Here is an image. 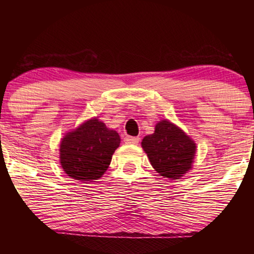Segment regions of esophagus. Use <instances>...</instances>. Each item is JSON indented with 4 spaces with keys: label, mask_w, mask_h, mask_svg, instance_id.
I'll use <instances>...</instances> for the list:
<instances>
[{
    "label": "esophagus",
    "mask_w": 254,
    "mask_h": 254,
    "mask_svg": "<svg viewBox=\"0 0 254 254\" xmlns=\"http://www.w3.org/2000/svg\"><path fill=\"white\" fill-rule=\"evenodd\" d=\"M124 142L127 144H137L139 142V137H131V136H127L124 138Z\"/></svg>",
    "instance_id": "34e87169"
}]
</instances>
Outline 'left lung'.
<instances>
[{
  "label": "left lung",
  "mask_w": 254,
  "mask_h": 254,
  "mask_svg": "<svg viewBox=\"0 0 254 254\" xmlns=\"http://www.w3.org/2000/svg\"><path fill=\"white\" fill-rule=\"evenodd\" d=\"M142 148L154 170L170 179H179L188 173L196 153L193 141L168 121L156 124L155 132L142 139Z\"/></svg>",
  "instance_id": "8db88e82"
}]
</instances>
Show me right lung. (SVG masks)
<instances>
[{"mask_svg": "<svg viewBox=\"0 0 254 254\" xmlns=\"http://www.w3.org/2000/svg\"><path fill=\"white\" fill-rule=\"evenodd\" d=\"M121 138L115 130L93 118L71 131L61 142L60 159L64 172L80 182L97 180L106 172Z\"/></svg>", "mask_w": 254, "mask_h": 254, "instance_id": "right-lung-1", "label": "right lung"}]
</instances>
